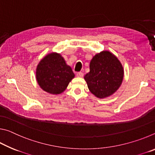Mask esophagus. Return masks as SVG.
<instances>
[{
    "mask_svg": "<svg viewBox=\"0 0 155 155\" xmlns=\"http://www.w3.org/2000/svg\"><path fill=\"white\" fill-rule=\"evenodd\" d=\"M77 77H83V72H77Z\"/></svg>",
    "mask_w": 155,
    "mask_h": 155,
    "instance_id": "obj_1",
    "label": "esophagus"
}]
</instances>
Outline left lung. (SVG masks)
I'll use <instances>...</instances> for the list:
<instances>
[{
    "mask_svg": "<svg viewBox=\"0 0 155 155\" xmlns=\"http://www.w3.org/2000/svg\"><path fill=\"white\" fill-rule=\"evenodd\" d=\"M124 78V69L119 59L111 52L104 51L93 57L90 72L84 77L88 89L94 96L104 98L118 90Z\"/></svg>",
    "mask_w": 155,
    "mask_h": 155,
    "instance_id": "obj_1",
    "label": "left lung"
}]
</instances>
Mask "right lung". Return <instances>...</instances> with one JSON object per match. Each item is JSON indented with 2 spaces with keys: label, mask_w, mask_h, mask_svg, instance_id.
Wrapping results in <instances>:
<instances>
[{
  "label": "right lung",
  "mask_w": 155,
  "mask_h": 155,
  "mask_svg": "<svg viewBox=\"0 0 155 155\" xmlns=\"http://www.w3.org/2000/svg\"><path fill=\"white\" fill-rule=\"evenodd\" d=\"M35 73L40 87L46 92L55 95L64 91L75 76L64 57L57 52H51L44 57L37 65Z\"/></svg>",
  "instance_id": "1"
}]
</instances>
